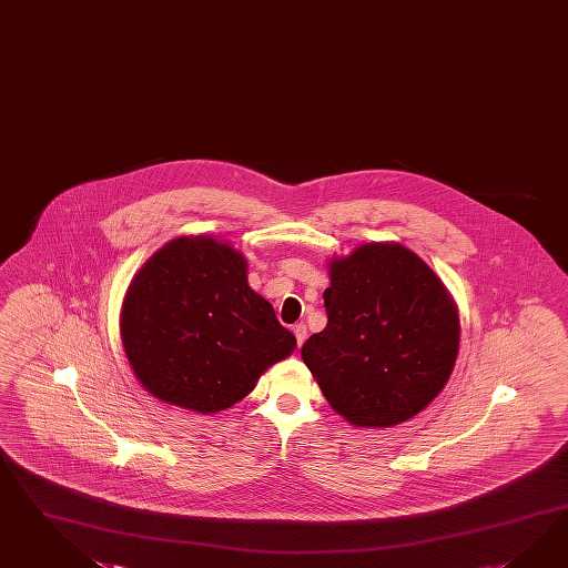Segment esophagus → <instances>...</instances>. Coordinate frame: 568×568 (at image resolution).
<instances>
[{
    "mask_svg": "<svg viewBox=\"0 0 568 568\" xmlns=\"http://www.w3.org/2000/svg\"><path fill=\"white\" fill-rule=\"evenodd\" d=\"M293 335H295V341H297V347H302L307 335L306 324H295V326H293Z\"/></svg>",
    "mask_w": 568,
    "mask_h": 568,
    "instance_id": "34e87169",
    "label": "esophagus"
}]
</instances>
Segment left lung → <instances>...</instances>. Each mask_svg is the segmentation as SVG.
I'll list each match as a JSON object with an SVG mask.
<instances>
[{
    "label": "left lung",
    "instance_id": "8db88e82",
    "mask_svg": "<svg viewBox=\"0 0 568 568\" xmlns=\"http://www.w3.org/2000/svg\"><path fill=\"white\" fill-rule=\"evenodd\" d=\"M328 323L302 357L331 407L359 428H390L428 407L459 352V314L443 281L400 244L331 261Z\"/></svg>",
    "mask_w": 568,
    "mask_h": 568
}]
</instances>
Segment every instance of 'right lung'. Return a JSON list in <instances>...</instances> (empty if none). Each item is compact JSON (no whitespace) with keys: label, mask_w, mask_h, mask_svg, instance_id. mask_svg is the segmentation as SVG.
Masks as SVG:
<instances>
[{"label":"right lung","mask_w":568,"mask_h":568,"mask_svg":"<svg viewBox=\"0 0 568 568\" xmlns=\"http://www.w3.org/2000/svg\"><path fill=\"white\" fill-rule=\"evenodd\" d=\"M247 262L211 235H182L154 252L123 297V352L156 399L223 412L295 349L273 306L247 285Z\"/></svg>","instance_id":"1"}]
</instances>
